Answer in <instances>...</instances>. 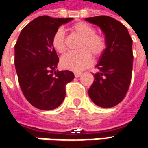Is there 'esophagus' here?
I'll return each mask as SVG.
<instances>
[{
  "mask_svg": "<svg viewBox=\"0 0 148 148\" xmlns=\"http://www.w3.org/2000/svg\"><path fill=\"white\" fill-rule=\"evenodd\" d=\"M81 74H82V73H80V72H74V76H75L76 78L79 77Z\"/></svg>",
  "mask_w": 148,
  "mask_h": 148,
  "instance_id": "1",
  "label": "esophagus"
}]
</instances>
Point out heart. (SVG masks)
Here are the masks:
<instances>
[{"label":"heart","instance_id":"b5f03b06","mask_svg":"<svg viewBox=\"0 0 148 148\" xmlns=\"http://www.w3.org/2000/svg\"><path fill=\"white\" fill-rule=\"evenodd\" d=\"M69 30L72 36L79 38L76 46L79 50L62 58L63 68L69 70H81L89 65L91 56L99 58L105 52L108 46L106 38L95 33V29L92 25L85 22H78L72 25ZM51 44L57 53L64 55L67 52V43L61 29L55 32Z\"/></svg>","mask_w":148,"mask_h":148}]
</instances>
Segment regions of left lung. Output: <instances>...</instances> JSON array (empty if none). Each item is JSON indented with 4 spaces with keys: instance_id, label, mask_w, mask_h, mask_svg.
Instances as JSON below:
<instances>
[{
    "instance_id": "8db88e82",
    "label": "left lung",
    "mask_w": 148,
    "mask_h": 148,
    "mask_svg": "<svg viewBox=\"0 0 148 148\" xmlns=\"http://www.w3.org/2000/svg\"><path fill=\"white\" fill-rule=\"evenodd\" d=\"M85 20L99 26L108 44L96 66L99 72L93 74L88 95L96 105L112 108L123 101L129 88L133 61L132 40L125 25L112 17L100 16Z\"/></svg>"
}]
</instances>
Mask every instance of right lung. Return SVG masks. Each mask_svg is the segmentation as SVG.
Listing matches in <instances>:
<instances>
[{
	"label": "right lung",
	"mask_w": 148,
	"mask_h": 148,
	"mask_svg": "<svg viewBox=\"0 0 148 148\" xmlns=\"http://www.w3.org/2000/svg\"><path fill=\"white\" fill-rule=\"evenodd\" d=\"M72 18L40 16L21 30L15 45V66L22 93L31 105L52 110L65 98V86L74 79L69 70L55 71L59 57L52 38L59 27Z\"/></svg>",
	"instance_id": "add662e5"
}]
</instances>
